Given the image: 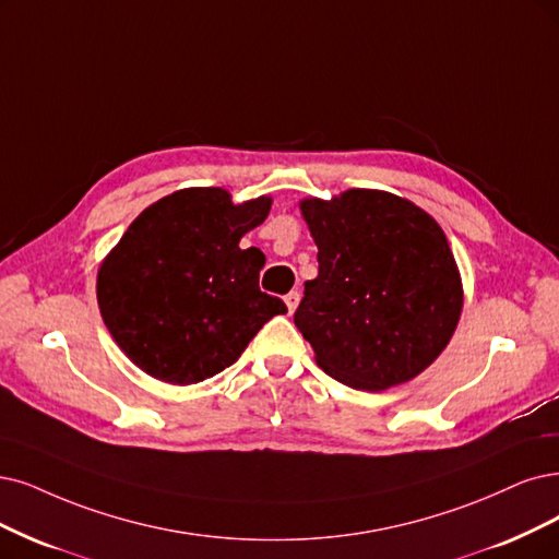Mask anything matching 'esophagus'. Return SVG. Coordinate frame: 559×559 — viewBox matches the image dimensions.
I'll return each mask as SVG.
<instances>
[{"instance_id":"1","label":"esophagus","mask_w":559,"mask_h":559,"mask_svg":"<svg viewBox=\"0 0 559 559\" xmlns=\"http://www.w3.org/2000/svg\"><path fill=\"white\" fill-rule=\"evenodd\" d=\"M299 293L297 290H293V293H287L285 295V306H287V311H290V313H295V308L299 306Z\"/></svg>"}]
</instances>
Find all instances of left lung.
I'll use <instances>...</instances> for the list:
<instances>
[{
    "mask_svg": "<svg viewBox=\"0 0 559 559\" xmlns=\"http://www.w3.org/2000/svg\"><path fill=\"white\" fill-rule=\"evenodd\" d=\"M318 246V278L295 313L326 376L364 391L417 378L463 311V283L438 221L386 191L299 202Z\"/></svg>",
    "mask_w": 559,
    "mask_h": 559,
    "instance_id": "8db88e82",
    "label": "left lung"
}]
</instances>
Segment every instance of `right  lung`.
<instances>
[{
  "label": "right lung",
  "mask_w": 559,
  "mask_h": 559,
  "mask_svg": "<svg viewBox=\"0 0 559 559\" xmlns=\"http://www.w3.org/2000/svg\"><path fill=\"white\" fill-rule=\"evenodd\" d=\"M272 198L181 189L150 204L98 266L96 299L115 343L144 373L195 384L233 366L285 304L260 290V248H239Z\"/></svg>",
  "instance_id": "1"
}]
</instances>
